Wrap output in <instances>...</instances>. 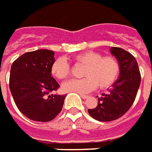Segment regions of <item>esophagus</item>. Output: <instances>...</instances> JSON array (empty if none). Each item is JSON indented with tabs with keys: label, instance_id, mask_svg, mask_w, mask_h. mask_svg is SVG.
<instances>
[{
	"label": "esophagus",
	"instance_id": "esophagus-1",
	"mask_svg": "<svg viewBox=\"0 0 152 152\" xmlns=\"http://www.w3.org/2000/svg\"><path fill=\"white\" fill-rule=\"evenodd\" d=\"M80 96L82 99H87V98H89V96H85V95H80Z\"/></svg>",
	"mask_w": 152,
	"mask_h": 152
}]
</instances>
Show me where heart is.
Instances as JSON below:
<instances>
[{
  "label": "heart",
  "instance_id": "obj_1",
  "mask_svg": "<svg viewBox=\"0 0 152 152\" xmlns=\"http://www.w3.org/2000/svg\"><path fill=\"white\" fill-rule=\"evenodd\" d=\"M78 64L85 66L81 79H71L61 85L64 92L79 94L89 93L98 85L100 89H106L117 80L120 73V65L117 58L112 56H102L96 51H85L73 56ZM52 75L58 79H66L69 74V65L64 57L56 59L50 67Z\"/></svg>",
  "mask_w": 152,
  "mask_h": 152
}]
</instances>
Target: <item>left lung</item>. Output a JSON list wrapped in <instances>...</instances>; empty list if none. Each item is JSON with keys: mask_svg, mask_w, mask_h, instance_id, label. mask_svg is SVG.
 Segmentation results:
<instances>
[{"mask_svg": "<svg viewBox=\"0 0 152 152\" xmlns=\"http://www.w3.org/2000/svg\"><path fill=\"white\" fill-rule=\"evenodd\" d=\"M110 52L120 65L119 77L107 94L98 97L96 108L88 109L93 118L101 122L113 121L121 118L131 107L140 85V73L134 56L118 47H111Z\"/></svg>", "mask_w": 152, "mask_h": 152, "instance_id": "8db88e82", "label": "left lung"}]
</instances>
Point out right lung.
Listing matches in <instances>:
<instances>
[{
  "instance_id": "add662e5",
  "label": "right lung",
  "mask_w": 152,
  "mask_h": 152,
  "mask_svg": "<svg viewBox=\"0 0 152 152\" xmlns=\"http://www.w3.org/2000/svg\"><path fill=\"white\" fill-rule=\"evenodd\" d=\"M54 51L26 52L11 67L9 87L15 103L28 118L37 122L54 119L62 109L66 96L50 94L59 84L51 76Z\"/></svg>"
}]
</instances>
